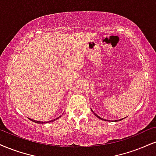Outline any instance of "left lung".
<instances>
[{"mask_svg":"<svg viewBox=\"0 0 156 156\" xmlns=\"http://www.w3.org/2000/svg\"><path fill=\"white\" fill-rule=\"evenodd\" d=\"M92 112H94V111H93V110H92ZM94 115H96V116H97V118H98V119H100L101 120H103V121H105V119H102V118H100V117H99V115H97L96 113H94ZM121 120H123V119H120V120H119V121H121Z\"/></svg>","mask_w":156,"mask_h":156,"instance_id":"obj_1","label":"left lung"}]
</instances>
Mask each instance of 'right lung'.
<instances>
[{
    "label": "right lung",
    "instance_id": "right-lung-1",
    "mask_svg": "<svg viewBox=\"0 0 156 156\" xmlns=\"http://www.w3.org/2000/svg\"><path fill=\"white\" fill-rule=\"evenodd\" d=\"M58 119H59V118H57V119H54V120H52V121H47V122H42V121H35V120H33V119H30L32 121H33V122H35V123H49V122H52V121H56V120H57Z\"/></svg>",
    "mask_w": 156,
    "mask_h": 156
}]
</instances>
